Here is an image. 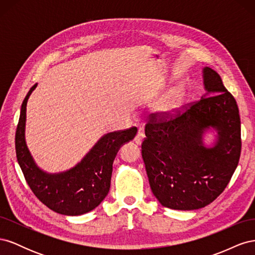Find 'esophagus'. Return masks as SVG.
Instances as JSON below:
<instances>
[{
    "label": "esophagus",
    "mask_w": 255,
    "mask_h": 255,
    "mask_svg": "<svg viewBox=\"0 0 255 255\" xmlns=\"http://www.w3.org/2000/svg\"><path fill=\"white\" fill-rule=\"evenodd\" d=\"M143 138H144V133L142 132L141 129H139V130H138L137 135L135 136L134 140H135V142H136L137 144H140V143L142 142V140H143Z\"/></svg>",
    "instance_id": "1"
}]
</instances>
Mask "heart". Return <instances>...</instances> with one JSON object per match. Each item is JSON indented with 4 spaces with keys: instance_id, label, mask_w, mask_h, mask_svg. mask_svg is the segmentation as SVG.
Instances as JSON below:
<instances>
[{
    "instance_id": "heart-1",
    "label": "heart",
    "mask_w": 255,
    "mask_h": 255,
    "mask_svg": "<svg viewBox=\"0 0 255 255\" xmlns=\"http://www.w3.org/2000/svg\"><path fill=\"white\" fill-rule=\"evenodd\" d=\"M185 92L181 88H174L161 98L156 105V112L164 116H172L181 110L184 104Z\"/></svg>"
}]
</instances>
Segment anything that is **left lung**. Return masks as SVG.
<instances>
[{"instance_id": "8db88e82", "label": "left lung", "mask_w": 255, "mask_h": 255, "mask_svg": "<svg viewBox=\"0 0 255 255\" xmlns=\"http://www.w3.org/2000/svg\"><path fill=\"white\" fill-rule=\"evenodd\" d=\"M206 94L172 116L151 114L141 154L153 195L159 203L192 211L212 203L225 190L242 151L241 118L234 97L210 67L203 69ZM211 127L218 130L212 148L203 143Z\"/></svg>"}]
</instances>
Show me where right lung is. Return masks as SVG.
Wrapping results in <instances>:
<instances>
[{
  "label": "right lung",
  "instance_id": "1",
  "mask_svg": "<svg viewBox=\"0 0 255 255\" xmlns=\"http://www.w3.org/2000/svg\"><path fill=\"white\" fill-rule=\"evenodd\" d=\"M36 86L37 84L29 89L21 106L16 130L18 163L29 188L50 210L67 216L86 214L96 208L109 194L114 159L120 146L135 137L137 128L104 135L81 163L65 172H44L35 164L25 142L26 104Z\"/></svg>",
  "mask_w": 255,
  "mask_h": 255
}]
</instances>
